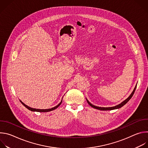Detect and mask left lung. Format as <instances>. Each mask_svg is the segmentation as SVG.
<instances>
[{"label":"left lung","instance_id":"1","mask_svg":"<svg viewBox=\"0 0 148 148\" xmlns=\"http://www.w3.org/2000/svg\"><path fill=\"white\" fill-rule=\"evenodd\" d=\"M136 88V86L134 88V89L133 91L132 92V93L131 94V95H130L127 98H126L125 100H124V101H123V102H122L121 103H119V104L116 105V106L112 107H97V106H95V105H92L91 103H90V102H89V101H88L87 98H86V99H87V101L88 103L90 105V106H91V107H92V108H95V109H97V110H101V111H108V110H113L119 109V108H121L122 107H123L124 105H125L126 103H127V102L131 99V98L132 97V96H133V95H134V92H135V91Z\"/></svg>","mask_w":148,"mask_h":148}]
</instances>
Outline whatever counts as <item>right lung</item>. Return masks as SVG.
I'll use <instances>...</instances> for the list:
<instances>
[{
	"mask_svg": "<svg viewBox=\"0 0 148 148\" xmlns=\"http://www.w3.org/2000/svg\"><path fill=\"white\" fill-rule=\"evenodd\" d=\"M62 99H61V102L57 105V106H56V107H53V108H50V109H46V110H40V109H36V108H31V107H29V106H27V105H26L25 103H24L22 101H20H20L21 102V103H22L24 106L26 108H27L28 110H30L31 111H33V112H50V111H53V110H56V109H57L60 105H61V102H62Z\"/></svg>",
	"mask_w": 148,
	"mask_h": 148,
	"instance_id": "add662e5",
	"label": "right lung"
}]
</instances>
